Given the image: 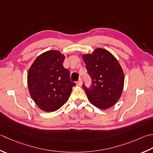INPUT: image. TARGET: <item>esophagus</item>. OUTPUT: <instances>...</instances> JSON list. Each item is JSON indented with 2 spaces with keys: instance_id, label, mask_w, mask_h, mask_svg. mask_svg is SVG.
Instances as JSON below:
<instances>
[{
  "instance_id": "esophagus-1",
  "label": "esophagus",
  "mask_w": 153,
  "mask_h": 153,
  "mask_svg": "<svg viewBox=\"0 0 153 153\" xmlns=\"http://www.w3.org/2000/svg\"><path fill=\"white\" fill-rule=\"evenodd\" d=\"M76 84H77V85H82V79L80 78V79L76 82Z\"/></svg>"
}]
</instances>
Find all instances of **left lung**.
<instances>
[{
    "mask_svg": "<svg viewBox=\"0 0 153 153\" xmlns=\"http://www.w3.org/2000/svg\"><path fill=\"white\" fill-rule=\"evenodd\" d=\"M91 85L83 88L89 101L95 107L106 109L120 98L124 85V74L120 64L108 51L95 49L91 54L83 55Z\"/></svg>",
    "mask_w": 153,
    "mask_h": 153,
    "instance_id": "left-lung-1",
    "label": "left lung"
}]
</instances>
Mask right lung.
Masks as SVG:
<instances>
[{"label": "right lung", "mask_w": 153, "mask_h": 153, "mask_svg": "<svg viewBox=\"0 0 153 153\" xmlns=\"http://www.w3.org/2000/svg\"><path fill=\"white\" fill-rule=\"evenodd\" d=\"M64 59L58 51H48L37 57L28 70L30 94L44 111H55L64 105L76 85L70 71L63 66Z\"/></svg>", "instance_id": "right-lung-1"}]
</instances>
